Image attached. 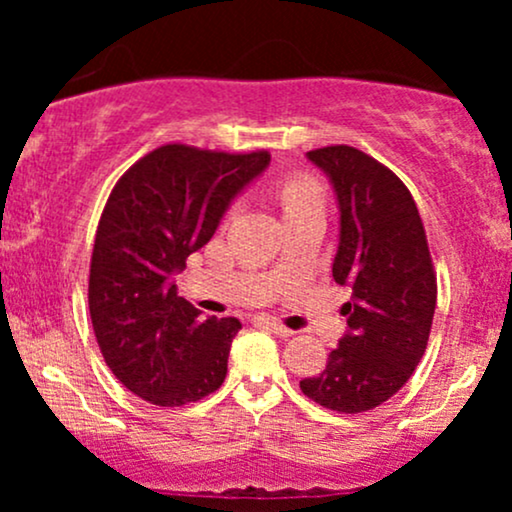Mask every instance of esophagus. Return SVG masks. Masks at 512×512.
<instances>
[{"instance_id":"1","label":"esophagus","mask_w":512,"mask_h":512,"mask_svg":"<svg viewBox=\"0 0 512 512\" xmlns=\"http://www.w3.org/2000/svg\"><path fill=\"white\" fill-rule=\"evenodd\" d=\"M255 322L257 325H262V327H267L269 332H274L276 337H291V330H286L284 325H281V322H276V320H272V317H255Z\"/></svg>"}]
</instances>
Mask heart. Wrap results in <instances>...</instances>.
<instances>
[{
	"label": "heart",
	"mask_w": 512,
	"mask_h": 512,
	"mask_svg": "<svg viewBox=\"0 0 512 512\" xmlns=\"http://www.w3.org/2000/svg\"><path fill=\"white\" fill-rule=\"evenodd\" d=\"M281 204H284V211L303 209L310 207V204H317V190L313 182L308 180H289L281 185L279 190Z\"/></svg>",
	"instance_id": "heart-1"
}]
</instances>
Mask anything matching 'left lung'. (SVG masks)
<instances>
[{
    "label": "left lung",
    "mask_w": 512,
    "mask_h": 512,
    "mask_svg": "<svg viewBox=\"0 0 512 512\" xmlns=\"http://www.w3.org/2000/svg\"><path fill=\"white\" fill-rule=\"evenodd\" d=\"M305 156L337 197L332 276L351 298L337 349L301 390L320 407L358 414L387 402L419 366L436 313V274L419 209L390 168L344 144Z\"/></svg>",
    "instance_id": "left-lung-1"
}]
</instances>
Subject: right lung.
<instances>
[{"label": "right lung", "mask_w": 512, "mask_h": 512, "mask_svg": "<svg viewBox=\"0 0 512 512\" xmlns=\"http://www.w3.org/2000/svg\"><path fill=\"white\" fill-rule=\"evenodd\" d=\"M267 166V151L166 144L134 163L110 192L93 245L88 310L108 368L146 402L182 407L226 378L240 322L202 317L178 296L175 274Z\"/></svg>", "instance_id": "1"}]
</instances>
